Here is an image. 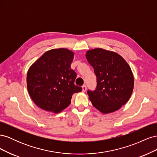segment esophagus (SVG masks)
Here are the masks:
<instances>
[{
	"label": "esophagus",
	"mask_w": 157,
	"mask_h": 157,
	"mask_svg": "<svg viewBox=\"0 0 157 157\" xmlns=\"http://www.w3.org/2000/svg\"><path fill=\"white\" fill-rule=\"evenodd\" d=\"M82 92H86V85H83V86H82Z\"/></svg>",
	"instance_id": "esophagus-1"
}]
</instances>
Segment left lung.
Instances as JSON below:
<instances>
[{
	"label": "left lung",
	"instance_id": "8db88e82",
	"mask_svg": "<svg viewBox=\"0 0 157 157\" xmlns=\"http://www.w3.org/2000/svg\"><path fill=\"white\" fill-rule=\"evenodd\" d=\"M86 58L97 77V86L88 95L94 107L107 114L119 109L130 99L134 89L131 68L116 52L95 48L86 52Z\"/></svg>",
	"mask_w": 157,
	"mask_h": 157
}]
</instances>
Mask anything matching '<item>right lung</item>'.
<instances>
[{"instance_id": "right-lung-1", "label": "right lung", "mask_w": 157, "mask_h": 157, "mask_svg": "<svg viewBox=\"0 0 157 157\" xmlns=\"http://www.w3.org/2000/svg\"><path fill=\"white\" fill-rule=\"evenodd\" d=\"M74 53L66 48L53 49L37 59L28 70L27 86L36 105L58 113L71 103L73 94L82 91L75 84L77 77L71 68Z\"/></svg>"}]
</instances>
